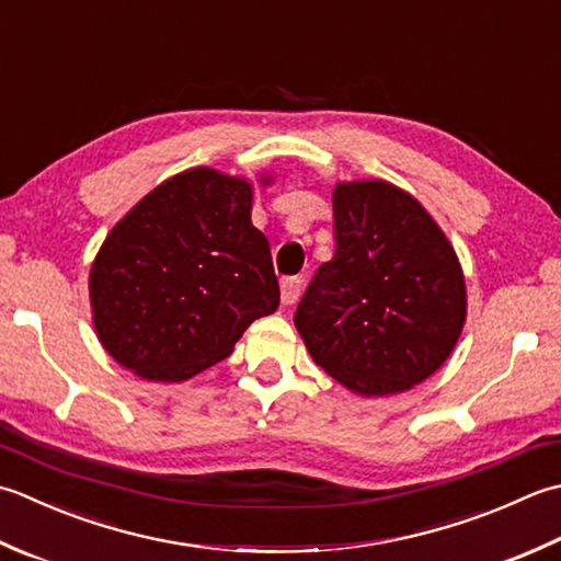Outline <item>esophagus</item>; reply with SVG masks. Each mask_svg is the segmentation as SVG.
Returning a JSON list of instances; mask_svg holds the SVG:
<instances>
[{"label":"esophagus","instance_id":"esophagus-1","mask_svg":"<svg viewBox=\"0 0 561 561\" xmlns=\"http://www.w3.org/2000/svg\"><path fill=\"white\" fill-rule=\"evenodd\" d=\"M301 294V277H284L282 279V304L291 306L296 304Z\"/></svg>","mask_w":561,"mask_h":561}]
</instances>
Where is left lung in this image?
Here are the masks:
<instances>
[{"instance_id":"obj_1","label":"left lung","mask_w":561,"mask_h":561,"mask_svg":"<svg viewBox=\"0 0 561 561\" xmlns=\"http://www.w3.org/2000/svg\"><path fill=\"white\" fill-rule=\"evenodd\" d=\"M335 252L294 313L311 357L362 397L427 379L453 353L467 291L453 245L411 194L387 182L337 184Z\"/></svg>"}]
</instances>
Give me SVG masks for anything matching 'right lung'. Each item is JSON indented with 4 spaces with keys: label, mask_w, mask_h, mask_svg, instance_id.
<instances>
[{
    "label": "right lung",
    "mask_w": 561,
    "mask_h": 561,
    "mask_svg": "<svg viewBox=\"0 0 561 561\" xmlns=\"http://www.w3.org/2000/svg\"><path fill=\"white\" fill-rule=\"evenodd\" d=\"M250 206L248 182L196 168L118 221L90 274L96 335L118 365L152 381L190 379L277 311L270 243Z\"/></svg>",
    "instance_id": "add662e5"
}]
</instances>
